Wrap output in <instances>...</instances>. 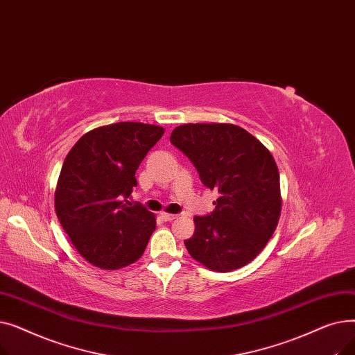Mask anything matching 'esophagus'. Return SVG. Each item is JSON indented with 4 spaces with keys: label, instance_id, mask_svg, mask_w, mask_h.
<instances>
[{
    "label": "esophagus",
    "instance_id": "34e87169",
    "mask_svg": "<svg viewBox=\"0 0 355 355\" xmlns=\"http://www.w3.org/2000/svg\"><path fill=\"white\" fill-rule=\"evenodd\" d=\"M161 217H162L165 221H173V220H175L178 216H177V214H171V213L162 211V213H161Z\"/></svg>",
    "mask_w": 355,
    "mask_h": 355
}]
</instances>
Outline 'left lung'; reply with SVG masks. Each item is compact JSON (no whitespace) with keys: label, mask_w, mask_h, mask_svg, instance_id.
<instances>
[{"label":"left lung","mask_w":355,"mask_h":355,"mask_svg":"<svg viewBox=\"0 0 355 355\" xmlns=\"http://www.w3.org/2000/svg\"><path fill=\"white\" fill-rule=\"evenodd\" d=\"M170 141L191 159L202 184L220 194L210 216L194 217L196 232L185 248L214 272L246 266L268 245L282 211L273 155L233 123H184Z\"/></svg>","instance_id":"obj_1"}]
</instances>
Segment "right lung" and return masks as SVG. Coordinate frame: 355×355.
Here are the masks:
<instances>
[{
	"instance_id": "obj_1",
	"label": "right lung",
	"mask_w": 355,
	"mask_h": 355,
	"mask_svg": "<svg viewBox=\"0 0 355 355\" xmlns=\"http://www.w3.org/2000/svg\"><path fill=\"white\" fill-rule=\"evenodd\" d=\"M164 132L157 125L118 122L89 130L69 151L54 207L71 245L90 265L118 270L144 254L157 217L126 198L139 164Z\"/></svg>"
}]
</instances>
